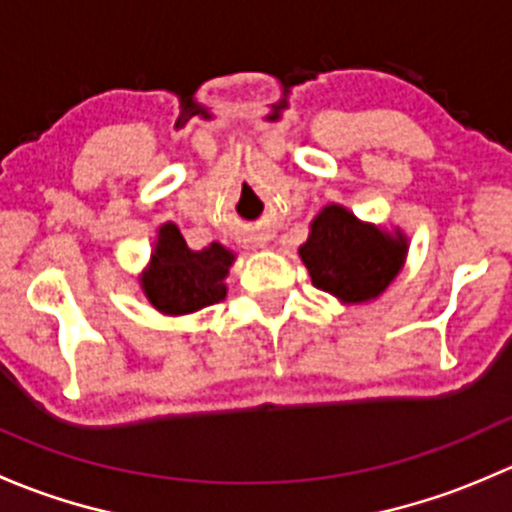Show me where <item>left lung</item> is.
Segmentation results:
<instances>
[{"label": "left lung", "instance_id": "left-lung-1", "mask_svg": "<svg viewBox=\"0 0 512 512\" xmlns=\"http://www.w3.org/2000/svg\"><path fill=\"white\" fill-rule=\"evenodd\" d=\"M406 255V237L364 225L349 210L327 205L314 218L299 257L312 285L344 302H366L389 287Z\"/></svg>", "mask_w": 512, "mask_h": 512}]
</instances>
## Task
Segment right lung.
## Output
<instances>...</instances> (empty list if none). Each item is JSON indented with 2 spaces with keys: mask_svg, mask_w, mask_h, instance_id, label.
<instances>
[{
  "mask_svg": "<svg viewBox=\"0 0 512 512\" xmlns=\"http://www.w3.org/2000/svg\"><path fill=\"white\" fill-rule=\"evenodd\" d=\"M235 255L220 242L190 250L173 223L158 230L151 270L143 277V292L165 314H190L225 299V275Z\"/></svg>",
  "mask_w": 512,
  "mask_h": 512,
  "instance_id": "1",
  "label": "right lung"
}]
</instances>
